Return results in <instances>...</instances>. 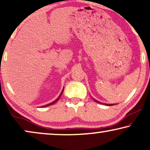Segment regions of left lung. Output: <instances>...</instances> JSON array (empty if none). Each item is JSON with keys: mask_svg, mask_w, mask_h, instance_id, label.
Instances as JSON below:
<instances>
[{"mask_svg": "<svg viewBox=\"0 0 150 150\" xmlns=\"http://www.w3.org/2000/svg\"><path fill=\"white\" fill-rule=\"evenodd\" d=\"M94 101H95V102H96V103H100V102H99V101H98V100H95V99H94ZM103 104H104V105H108V106H111V105H115V104H106V103H103Z\"/></svg>", "mask_w": 150, "mask_h": 150, "instance_id": "obj_1", "label": "left lung"}]
</instances>
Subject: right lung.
Wrapping results in <instances>:
<instances>
[{
    "label": "right lung",
    "instance_id": "add662e5",
    "mask_svg": "<svg viewBox=\"0 0 150 150\" xmlns=\"http://www.w3.org/2000/svg\"><path fill=\"white\" fill-rule=\"evenodd\" d=\"M63 91H64V88H63L62 89V92H61V93H60V95H59V96L58 97V98H57L56 100H55L54 102H52V103H50V104H47V105H44V106H42L43 107H47V106H50V105H53V104H54L55 103H56L57 101H58V100H59V98H60V96H61V95H62V92H63Z\"/></svg>",
    "mask_w": 150,
    "mask_h": 150
}]
</instances>
